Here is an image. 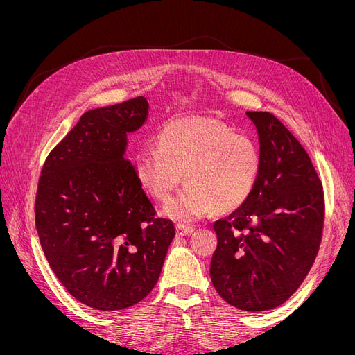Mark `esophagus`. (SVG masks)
Returning a JSON list of instances; mask_svg holds the SVG:
<instances>
[{
	"instance_id": "obj_1",
	"label": "esophagus",
	"mask_w": 355,
	"mask_h": 355,
	"mask_svg": "<svg viewBox=\"0 0 355 355\" xmlns=\"http://www.w3.org/2000/svg\"><path fill=\"white\" fill-rule=\"evenodd\" d=\"M194 227H188V225H178L176 227V235L178 237H185V235H189L194 232Z\"/></svg>"
}]
</instances>
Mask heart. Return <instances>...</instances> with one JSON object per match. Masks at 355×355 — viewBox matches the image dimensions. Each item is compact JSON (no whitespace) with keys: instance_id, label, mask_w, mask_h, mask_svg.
<instances>
[{"instance_id":"b5f03b06","label":"heart","mask_w":355,"mask_h":355,"mask_svg":"<svg viewBox=\"0 0 355 355\" xmlns=\"http://www.w3.org/2000/svg\"><path fill=\"white\" fill-rule=\"evenodd\" d=\"M142 188L168 201L182 180L188 185L171 200L164 214L179 222L206 216L213 209L230 213L253 194L262 171V154L253 139L207 118L175 120L157 136V149L135 155Z\"/></svg>"}]
</instances>
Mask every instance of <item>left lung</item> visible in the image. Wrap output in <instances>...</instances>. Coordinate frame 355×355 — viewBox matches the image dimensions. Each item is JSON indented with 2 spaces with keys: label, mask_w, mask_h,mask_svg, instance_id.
Wrapping results in <instances>:
<instances>
[{
  "label": "left lung",
  "mask_w": 355,
  "mask_h": 355,
  "mask_svg": "<svg viewBox=\"0 0 355 355\" xmlns=\"http://www.w3.org/2000/svg\"><path fill=\"white\" fill-rule=\"evenodd\" d=\"M262 154L259 182L244 206L216 220L211 283L243 311L280 306L305 280L321 241L324 198L311 159L270 112H245Z\"/></svg>",
  "instance_id": "obj_1"
}]
</instances>
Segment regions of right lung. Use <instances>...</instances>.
<instances>
[{
	"mask_svg": "<svg viewBox=\"0 0 355 355\" xmlns=\"http://www.w3.org/2000/svg\"><path fill=\"white\" fill-rule=\"evenodd\" d=\"M149 115L144 96L90 110L47 157L35 225L59 282L101 311L132 306L157 284L173 222L154 206L127 159V135Z\"/></svg>",
	"mask_w": 355,
	"mask_h": 355,
	"instance_id": "add662e5",
	"label": "right lung"
}]
</instances>
